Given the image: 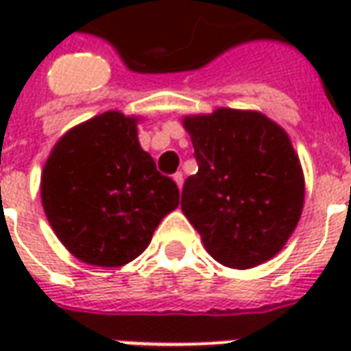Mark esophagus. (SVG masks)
<instances>
[{
  "instance_id": "1",
  "label": "esophagus",
  "mask_w": 351,
  "mask_h": 351,
  "mask_svg": "<svg viewBox=\"0 0 351 351\" xmlns=\"http://www.w3.org/2000/svg\"><path fill=\"white\" fill-rule=\"evenodd\" d=\"M173 180H175L176 186H178V190H182V186H184V175H182V173H175V175H173Z\"/></svg>"
}]
</instances>
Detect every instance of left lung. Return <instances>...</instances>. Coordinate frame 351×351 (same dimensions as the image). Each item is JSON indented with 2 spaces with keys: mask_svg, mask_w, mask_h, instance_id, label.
I'll return each mask as SVG.
<instances>
[{
  "mask_svg": "<svg viewBox=\"0 0 351 351\" xmlns=\"http://www.w3.org/2000/svg\"><path fill=\"white\" fill-rule=\"evenodd\" d=\"M199 171L182 188L184 216L206 252L231 269L274 258L301 218L304 176L287 133L256 110L186 116Z\"/></svg>",
  "mask_w": 351,
  "mask_h": 351,
  "instance_id": "1",
  "label": "left lung"
}]
</instances>
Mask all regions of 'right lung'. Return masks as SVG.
<instances>
[{
    "mask_svg": "<svg viewBox=\"0 0 351 351\" xmlns=\"http://www.w3.org/2000/svg\"><path fill=\"white\" fill-rule=\"evenodd\" d=\"M137 122L118 110L93 116L58 141L43 169L41 201L50 226L88 265L133 261L178 206L176 184L138 145Z\"/></svg>",
    "mask_w": 351,
    "mask_h": 351,
    "instance_id": "add662e5",
    "label": "right lung"
}]
</instances>
